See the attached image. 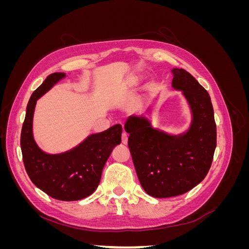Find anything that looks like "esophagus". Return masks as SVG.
I'll return each mask as SVG.
<instances>
[{
    "label": "esophagus",
    "instance_id": "obj_1",
    "mask_svg": "<svg viewBox=\"0 0 249 249\" xmlns=\"http://www.w3.org/2000/svg\"><path fill=\"white\" fill-rule=\"evenodd\" d=\"M127 138H129V136H127L126 133H123L122 135V142L124 143V144H127Z\"/></svg>",
    "mask_w": 249,
    "mask_h": 249
}]
</instances>
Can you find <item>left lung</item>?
Wrapping results in <instances>:
<instances>
[{"instance_id": "left-lung-1", "label": "left lung", "mask_w": 249, "mask_h": 249, "mask_svg": "<svg viewBox=\"0 0 249 249\" xmlns=\"http://www.w3.org/2000/svg\"><path fill=\"white\" fill-rule=\"evenodd\" d=\"M172 87L182 90L193 119L187 133L172 136L152 127L148 114L127 118L130 152L139 182L150 196L172 197L190 191L206 178L216 148L211 97L185 70L173 69Z\"/></svg>"}]
</instances>
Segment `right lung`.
Here are the masks:
<instances>
[{"label":"right lung","mask_w":249,"mask_h":249,"mask_svg":"<svg viewBox=\"0 0 249 249\" xmlns=\"http://www.w3.org/2000/svg\"><path fill=\"white\" fill-rule=\"evenodd\" d=\"M65 77L54 72L30 97L20 134V147L26 171L32 183L49 196L64 201L85 198L100 184L102 171L113 148L122 142L123 127L115 124L93 134L70 152L59 155L43 153L33 138L32 123L37 100Z\"/></svg>","instance_id":"right-lung-1"}]
</instances>
